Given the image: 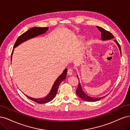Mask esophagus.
I'll list each match as a JSON object with an SVG mask.
<instances>
[{
	"label": "esophagus",
	"mask_w": 130,
	"mask_h": 130,
	"mask_svg": "<svg viewBox=\"0 0 130 130\" xmlns=\"http://www.w3.org/2000/svg\"><path fill=\"white\" fill-rule=\"evenodd\" d=\"M73 70L71 69H69L68 71V75L69 76H71L73 74Z\"/></svg>",
	"instance_id": "34e87169"
}]
</instances>
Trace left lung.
I'll use <instances>...</instances> for the list:
<instances>
[{"mask_svg":"<svg viewBox=\"0 0 130 130\" xmlns=\"http://www.w3.org/2000/svg\"><path fill=\"white\" fill-rule=\"evenodd\" d=\"M97 28L98 30L101 32V37H102V40H110V39H112L113 38H114V36L113 35L112 33L110 32H108L105 30H104V28H103L99 26H97ZM115 42L116 43V44L118 46L119 50H120V54L121 56V47L120 46V45L119 44V43H118V41L117 40H115ZM78 77V79L79 80V84H78V86L77 87V89L76 90V93L78 95V97H80L81 99L85 100V101L87 102H95V101H98V100H99L101 99L104 98V97H99V98H94V97H91L90 96H89L87 94L85 93L83 91L82 87L80 84V83L79 82V79L78 78V76H77Z\"/></svg>","mask_w":130,"mask_h":130,"instance_id":"8db88e82","label":"left lung"}]
</instances>
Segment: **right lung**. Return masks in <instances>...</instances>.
<instances>
[{"instance_id": "right-lung-1", "label": "right lung", "mask_w": 130, "mask_h": 130, "mask_svg": "<svg viewBox=\"0 0 130 130\" xmlns=\"http://www.w3.org/2000/svg\"><path fill=\"white\" fill-rule=\"evenodd\" d=\"M48 29V27H35L30 28V30H28L26 32L24 33L20 36L18 37V38L15 41V44L13 47V50H12V52L11 54V60H12V54H13L14 48L16 47H17L18 45L23 43L24 41H25L28 39H30L33 38H35L38 36H39L41 35H43L46 32ZM67 72H68V70L67 69H65L63 72H62L60 76L58 77V78L56 79V80L54 82L53 85L51 88V90L50 91L49 93L46 96V97L44 98H33L30 97H28V96L25 95L26 97L30 99L33 101H34L37 103L39 104H44L48 103L51 100L54 98L56 95L57 93V91L58 87L60 85V84L65 80V79L66 77V74Z\"/></svg>"}]
</instances>
